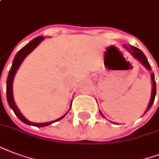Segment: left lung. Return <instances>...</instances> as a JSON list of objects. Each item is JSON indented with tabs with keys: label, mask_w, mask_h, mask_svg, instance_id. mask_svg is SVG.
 Masks as SVG:
<instances>
[{
	"label": "left lung",
	"mask_w": 159,
	"mask_h": 159,
	"mask_svg": "<svg viewBox=\"0 0 159 159\" xmlns=\"http://www.w3.org/2000/svg\"><path fill=\"white\" fill-rule=\"evenodd\" d=\"M125 48H126V50L130 53V55H132V56H134L136 60H138L141 63H142L144 66H145L147 69L148 70H151V66L148 63V59L145 56V55L143 54L142 50L138 49V48H136L135 46H132V45H130V47H127L125 45ZM151 77H152V94H151V98H150V101H149L148 105V108L146 109L145 113H144V115H145L146 113L148 112V110L151 109L152 105V103L154 102L155 99V96H156V82H155V77H154V74L153 72H152L151 73ZM99 113H100V115L103 116V118H105L104 116H103V114L100 112V110H99Z\"/></svg>",
	"instance_id": "8db88e82"
}]
</instances>
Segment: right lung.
<instances>
[{
  "mask_svg": "<svg viewBox=\"0 0 159 159\" xmlns=\"http://www.w3.org/2000/svg\"><path fill=\"white\" fill-rule=\"evenodd\" d=\"M44 37L43 36H39V37L35 38L33 40L30 41L28 44H26L25 46L22 48L21 50L17 53V55L15 56L13 60V62H12V65H11V67L10 70H9V73H8L7 80V102L9 106L11 107V109L13 110V112L15 113V115L18 117L21 121H23V123H25L27 125H34V126H37V127H43V126H47V125H50V124H52L54 122L58 121V120H61V119H63L65 116H66V114L64 115L63 116H61V118L57 119L54 121L50 122H45V123H34V122H31L28 120L27 119L24 117V116L21 114L18 109H17L16 103L14 102L13 99V93H12V83H13V79L14 76H15V74L17 72V70H18L20 65L22 64V62L23 61V60L25 59V57L28 55H29L30 53L34 50L35 48L39 44L41 41L43 40ZM70 106H71V103H70ZM69 109V110H70Z\"/></svg>",
  "mask_w": 159,
  "mask_h": 159,
  "instance_id": "add662e5",
  "label": "right lung"
}]
</instances>
